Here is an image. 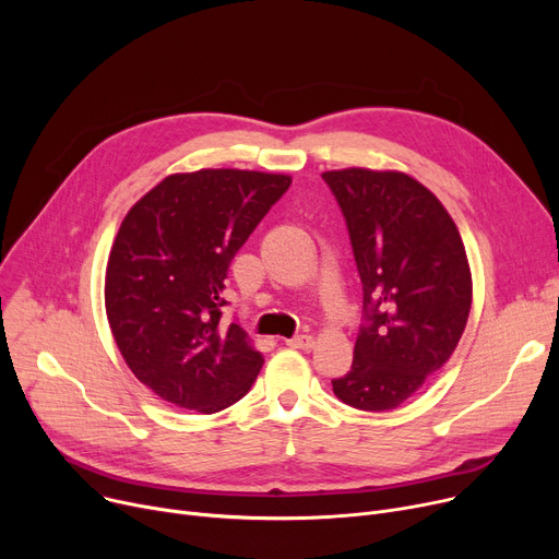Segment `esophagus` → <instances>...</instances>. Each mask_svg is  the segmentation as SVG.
Wrapping results in <instances>:
<instances>
[{
  "label": "esophagus",
  "instance_id": "1",
  "mask_svg": "<svg viewBox=\"0 0 559 559\" xmlns=\"http://www.w3.org/2000/svg\"><path fill=\"white\" fill-rule=\"evenodd\" d=\"M285 344L292 346V348L308 350V348L314 346V337L312 335H297V337H292V340H285Z\"/></svg>",
  "mask_w": 559,
  "mask_h": 559
}]
</instances>
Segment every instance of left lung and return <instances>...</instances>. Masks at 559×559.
Wrapping results in <instances>:
<instances>
[{"instance_id":"obj_1","label":"left lung","mask_w":559,"mask_h":559,"mask_svg":"<svg viewBox=\"0 0 559 559\" xmlns=\"http://www.w3.org/2000/svg\"><path fill=\"white\" fill-rule=\"evenodd\" d=\"M362 283L354 365L333 380L350 407L385 413L442 369L472 310V270L439 199L403 171H324Z\"/></svg>"}]
</instances>
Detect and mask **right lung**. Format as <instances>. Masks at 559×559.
<instances>
[{"mask_svg":"<svg viewBox=\"0 0 559 559\" xmlns=\"http://www.w3.org/2000/svg\"><path fill=\"white\" fill-rule=\"evenodd\" d=\"M285 174H171L127 213L106 267V314L129 369L163 401L203 415L240 401L262 356L222 324L230 260L285 194Z\"/></svg>","mask_w":559,"mask_h":559,"instance_id":"right-lung-1","label":"right lung"}]
</instances>
